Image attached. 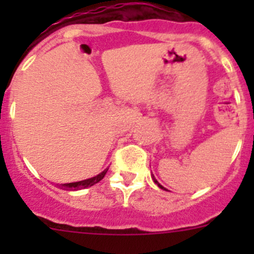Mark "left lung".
Listing matches in <instances>:
<instances>
[{"label":"left lung","instance_id":"left-lung-1","mask_svg":"<svg viewBox=\"0 0 254 254\" xmlns=\"http://www.w3.org/2000/svg\"><path fill=\"white\" fill-rule=\"evenodd\" d=\"M152 179H153V182H155V183H156V184H157V186H158V187H160V188H161V189H166V188H163V187H162V186H161V184H160V183H158V182H157V179H156V178H155V177H152Z\"/></svg>","mask_w":254,"mask_h":254}]
</instances>
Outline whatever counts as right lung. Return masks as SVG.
<instances>
[{"mask_svg": "<svg viewBox=\"0 0 254 254\" xmlns=\"http://www.w3.org/2000/svg\"><path fill=\"white\" fill-rule=\"evenodd\" d=\"M107 171H108V168H107V170H104L102 173H99L98 176L92 177V178H89V179H84V181H81V182H75V183L63 184V188L68 189V190H77V189H83V188H87V187H91V186H93V184L98 183L99 181H102V179L104 178V176H106Z\"/></svg>", "mask_w": 254, "mask_h": 254, "instance_id": "right-lung-1", "label": "right lung"}]
</instances>
